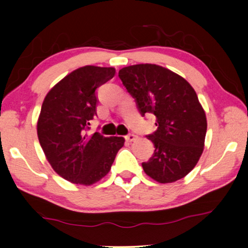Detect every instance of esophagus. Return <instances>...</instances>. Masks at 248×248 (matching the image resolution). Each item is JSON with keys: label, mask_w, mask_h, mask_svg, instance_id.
Instances as JSON below:
<instances>
[{"label": "esophagus", "mask_w": 248, "mask_h": 248, "mask_svg": "<svg viewBox=\"0 0 248 248\" xmlns=\"http://www.w3.org/2000/svg\"><path fill=\"white\" fill-rule=\"evenodd\" d=\"M135 138H137V135L133 134V133H128L126 137H125V139H126L127 141H134Z\"/></svg>", "instance_id": "34e87169"}]
</instances>
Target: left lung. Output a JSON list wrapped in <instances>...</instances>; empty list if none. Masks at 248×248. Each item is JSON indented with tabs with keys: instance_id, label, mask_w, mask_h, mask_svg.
<instances>
[{
	"instance_id": "obj_1",
	"label": "left lung",
	"mask_w": 248,
	"mask_h": 248,
	"mask_svg": "<svg viewBox=\"0 0 248 248\" xmlns=\"http://www.w3.org/2000/svg\"><path fill=\"white\" fill-rule=\"evenodd\" d=\"M118 77L142 116L149 113L157 118V130L147 135L155 151L142 162L145 174L162 184L185 177L201 157L206 133L205 113L194 89L155 64L123 67Z\"/></svg>"
}]
</instances>
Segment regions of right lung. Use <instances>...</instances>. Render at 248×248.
Here are the masks:
<instances>
[{
    "instance_id": "right-lung-1",
    "label": "right lung",
    "mask_w": 248,
    "mask_h": 248,
    "mask_svg": "<svg viewBox=\"0 0 248 248\" xmlns=\"http://www.w3.org/2000/svg\"><path fill=\"white\" fill-rule=\"evenodd\" d=\"M114 76V67H80L61 80L43 103L37 124L39 143L54 170L74 184L100 181L124 145L122 137L87 133L97 115V89Z\"/></svg>"
}]
</instances>
